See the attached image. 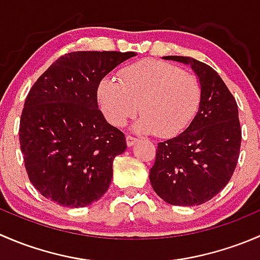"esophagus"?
Returning a JSON list of instances; mask_svg holds the SVG:
<instances>
[{"label": "esophagus", "instance_id": "34e87169", "mask_svg": "<svg viewBox=\"0 0 260 260\" xmlns=\"http://www.w3.org/2000/svg\"><path fill=\"white\" fill-rule=\"evenodd\" d=\"M125 141H127V146L131 147V146L135 145L136 142H137V138L133 137V136H131V135H127V137H125Z\"/></svg>", "mask_w": 260, "mask_h": 260}]
</instances>
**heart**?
<instances>
[{
  "label": "heart",
  "mask_w": 260,
  "mask_h": 260,
  "mask_svg": "<svg viewBox=\"0 0 260 260\" xmlns=\"http://www.w3.org/2000/svg\"><path fill=\"white\" fill-rule=\"evenodd\" d=\"M203 89L196 75L161 60H142L118 72V80L104 78L98 98L107 120L122 127L138 113L136 129L169 138L191 123L201 103Z\"/></svg>",
  "instance_id": "obj_1"
}]
</instances>
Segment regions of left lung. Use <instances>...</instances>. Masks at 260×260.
Listing matches in <instances>:
<instances>
[{"label":"left lung","mask_w":260,"mask_h":260,"mask_svg":"<svg viewBox=\"0 0 260 260\" xmlns=\"http://www.w3.org/2000/svg\"><path fill=\"white\" fill-rule=\"evenodd\" d=\"M165 59L191 65L203 95L190 125L157 145L149 181L154 192L171 205H201L226 186L237 167L242 145L238 104L208 64L190 56Z\"/></svg>","instance_id":"8db88e82"}]
</instances>
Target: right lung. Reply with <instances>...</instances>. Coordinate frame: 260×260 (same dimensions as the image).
I'll list each match as a JSON object with an SVG mask.
<instances>
[{
	"instance_id": "1",
	"label": "right lung",
	"mask_w": 260,
	"mask_h": 260,
	"mask_svg": "<svg viewBox=\"0 0 260 260\" xmlns=\"http://www.w3.org/2000/svg\"><path fill=\"white\" fill-rule=\"evenodd\" d=\"M135 52L74 51L40 75L26 96L20 147L28 180L49 200L84 208L108 190L124 133L98 108L102 79Z\"/></svg>"
}]
</instances>
